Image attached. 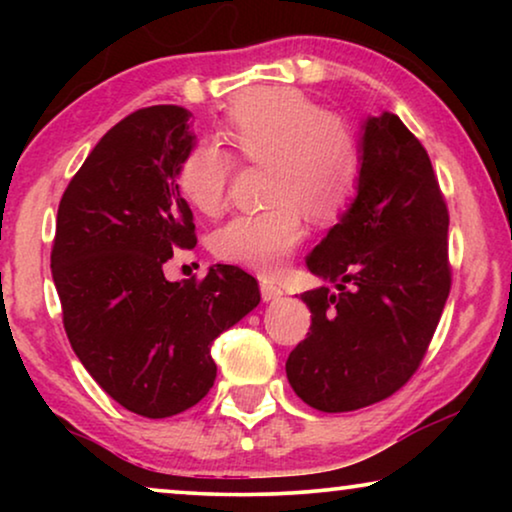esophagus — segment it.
Listing matches in <instances>:
<instances>
[{
  "instance_id": "1",
  "label": "esophagus",
  "mask_w": 512,
  "mask_h": 512,
  "mask_svg": "<svg viewBox=\"0 0 512 512\" xmlns=\"http://www.w3.org/2000/svg\"><path fill=\"white\" fill-rule=\"evenodd\" d=\"M261 296L263 300H275L279 296H284L282 286L272 282V279H261Z\"/></svg>"
}]
</instances>
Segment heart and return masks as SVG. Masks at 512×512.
Listing matches in <instances>:
<instances>
[{"label":"heart","mask_w":512,"mask_h":512,"mask_svg":"<svg viewBox=\"0 0 512 512\" xmlns=\"http://www.w3.org/2000/svg\"><path fill=\"white\" fill-rule=\"evenodd\" d=\"M219 139L200 142L179 167V191L200 214L226 207L235 161L268 165L263 212L240 214L214 233L223 261L275 275L305 237V217L333 223L361 184L363 151L352 123L324 111L296 88H254L237 95L219 125Z\"/></svg>","instance_id":"b5f03b06"}]
</instances>
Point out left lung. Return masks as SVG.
Segmentation results:
<instances>
[{"label": "left lung", "mask_w": 512, "mask_h": 512, "mask_svg": "<svg viewBox=\"0 0 512 512\" xmlns=\"http://www.w3.org/2000/svg\"><path fill=\"white\" fill-rule=\"evenodd\" d=\"M361 184L307 270L335 289L305 291L310 333L286 377L307 405L349 412L380 403L422 363L450 296V214L429 153L384 111L361 125Z\"/></svg>", "instance_id": "1"}]
</instances>
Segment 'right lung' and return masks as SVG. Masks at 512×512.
I'll list each match as a JSON object with an SVG mask.
<instances>
[{"instance_id": "add662e5", "label": "right lung", "mask_w": 512, "mask_h": 512, "mask_svg": "<svg viewBox=\"0 0 512 512\" xmlns=\"http://www.w3.org/2000/svg\"><path fill=\"white\" fill-rule=\"evenodd\" d=\"M191 111L139 109L104 135L58 207L51 272L62 324L93 380L125 410L179 415L216 380L212 342L261 303L237 265L167 282L172 249L195 247L179 167L195 146Z\"/></svg>"}]
</instances>
